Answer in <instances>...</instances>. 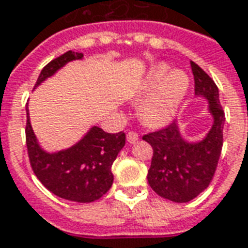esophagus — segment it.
Wrapping results in <instances>:
<instances>
[{
    "label": "esophagus",
    "mask_w": 248,
    "mask_h": 248,
    "mask_svg": "<svg viewBox=\"0 0 248 248\" xmlns=\"http://www.w3.org/2000/svg\"><path fill=\"white\" fill-rule=\"evenodd\" d=\"M137 140H138V134L135 131H129L127 133V142L129 143H134Z\"/></svg>",
    "instance_id": "esophagus-1"
}]
</instances>
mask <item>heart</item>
Here are the masks:
<instances>
[{
	"instance_id": "obj_1",
	"label": "heart",
	"mask_w": 248,
	"mask_h": 248,
	"mask_svg": "<svg viewBox=\"0 0 248 248\" xmlns=\"http://www.w3.org/2000/svg\"><path fill=\"white\" fill-rule=\"evenodd\" d=\"M166 65H158L151 70L143 86V94H149L140 106L145 122L159 126L174 117L179 103L188 89V77L181 70L170 73Z\"/></svg>"
}]
</instances>
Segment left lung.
<instances>
[{
  "mask_svg": "<svg viewBox=\"0 0 248 248\" xmlns=\"http://www.w3.org/2000/svg\"><path fill=\"white\" fill-rule=\"evenodd\" d=\"M190 63L195 94L207 98L214 117L207 137L198 143H187L174 121L142 137L153 147L147 172L149 185L159 197L177 203L188 202L207 188L217 171L223 146L224 110L219 101L218 87L201 66L192 61Z\"/></svg>",
  "mask_w": 248,
  "mask_h": 248,
  "instance_id": "left-lung-1",
  "label": "left lung"
}]
</instances>
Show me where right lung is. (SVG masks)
<instances>
[{
	"label": "right lung",
	"instance_id": "add662e5",
	"mask_svg": "<svg viewBox=\"0 0 248 248\" xmlns=\"http://www.w3.org/2000/svg\"><path fill=\"white\" fill-rule=\"evenodd\" d=\"M83 54L66 51L42 69L35 86L53 76L58 69L73 60H81ZM26 147L31 170L40 182L54 195L71 202L90 203L98 201L113 185L111 166L124 146V131L110 134L94 126L77 145L56 154H47L40 149L31 130L26 108Z\"/></svg>",
	"mask_w": 248,
	"mask_h": 248
}]
</instances>
